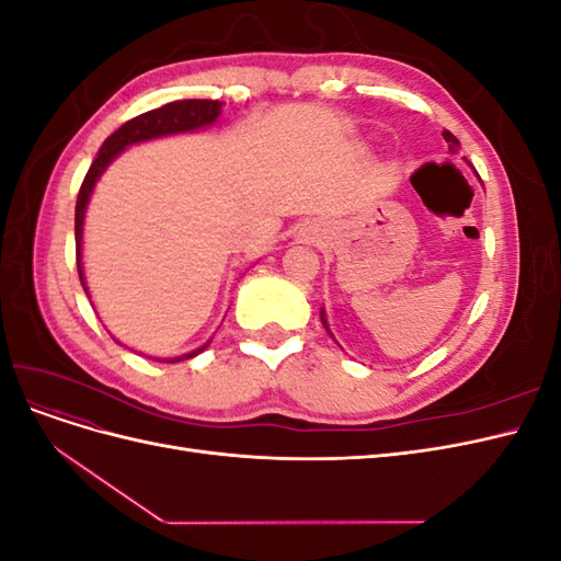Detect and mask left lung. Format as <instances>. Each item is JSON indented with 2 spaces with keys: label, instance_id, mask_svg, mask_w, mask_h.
<instances>
[{
  "label": "left lung",
  "instance_id": "1",
  "mask_svg": "<svg viewBox=\"0 0 561 561\" xmlns=\"http://www.w3.org/2000/svg\"><path fill=\"white\" fill-rule=\"evenodd\" d=\"M443 135H445V140L449 142V149H451V151H458V147H461V145H458V140H456V135H451L449 130H443ZM320 318H322V325H325V328H328V322H325V311H322V313H320ZM328 332H330V330H328Z\"/></svg>",
  "mask_w": 561,
  "mask_h": 561
}]
</instances>
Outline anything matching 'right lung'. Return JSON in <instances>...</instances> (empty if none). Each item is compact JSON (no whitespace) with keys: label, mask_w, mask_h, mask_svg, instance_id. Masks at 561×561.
Wrapping results in <instances>:
<instances>
[{"label":"right lung","mask_w":561,"mask_h":561,"mask_svg":"<svg viewBox=\"0 0 561 561\" xmlns=\"http://www.w3.org/2000/svg\"><path fill=\"white\" fill-rule=\"evenodd\" d=\"M222 112V103L219 100H175V103H168L159 110L145 112L140 116L130 118L122 128L114 130L110 138L100 147L95 161L91 163L87 178L81 182V190L77 196V208H75V241H77V268H79V280L87 290V283H83V271H81V231H83V213H87L89 198L98 178L103 175L105 168L112 163V159L118 154V151L126 149L128 145L135 142H145V140H154L163 138V135H173V133H186V130H196L213 124L215 118ZM89 295V293H87ZM208 346V344H206ZM203 346V348H206ZM203 348L180 355V358L165 360V363H180L186 358H194ZM161 363V360H159Z\"/></svg>","instance_id":"add662e5"}]
</instances>
